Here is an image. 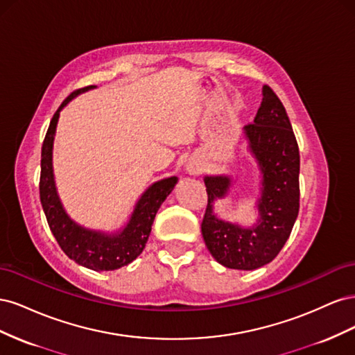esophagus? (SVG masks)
<instances>
[{"instance_id": "1", "label": "esophagus", "mask_w": 355, "mask_h": 355, "mask_svg": "<svg viewBox=\"0 0 355 355\" xmlns=\"http://www.w3.org/2000/svg\"><path fill=\"white\" fill-rule=\"evenodd\" d=\"M188 171H189L191 175H197V173H200V167H198V166H192V164H191V166L188 167Z\"/></svg>"}]
</instances>
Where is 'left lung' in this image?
I'll return each mask as SVG.
<instances>
[{"label":"left lung","instance_id":"obj_1","mask_svg":"<svg viewBox=\"0 0 355 355\" xmlns=\"http://www.w3.org/2000/svg\"><path fill=\"white\" fill-rule=\"evenodd\" d=\"M244 130L263 175L259 225L243 230L214 218L211 202L227 194L230 179L206 178L207 207L201 234L209 252L220 265L250 271L270 263L293 230L299 213L300 157L287 112L270 85L263 87L259 110Z\"/></svg>","mask_w":355,"mask_h":355}]
</instances>
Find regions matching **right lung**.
Returning <instances> with one entry per match:
<instances>
[{"label":"right lung","instance_id":"obj_1","mask_svg":"<svg viewBox=\"0 0 355 355\" xmlns=\"http://www.w3.org/2000/svg\"><path fill=\"white\" fill-rule=\"evenodd\" d=\"M93 89V85L77 89L62 102L59 110L53 115L41 148V175H40V200L44 210L50 231L55 235L60 249L69 259L90 268L93 271H112L128 265L142 253L153 230L155 214L171 189L178 178L163 179L154 184L139 200L127 227L116 235H103L87 231L75 225L62 209L55 188L51 170V148L55 139L56 124L60 110L75 96Z\"/></svg>","mask_w":355,"mask_h":355}]
</instances>
